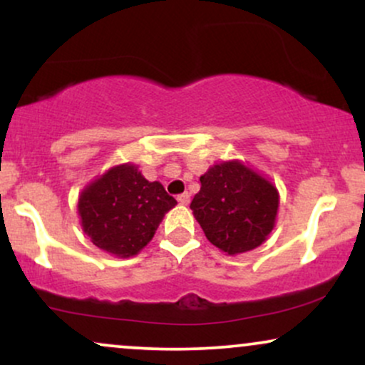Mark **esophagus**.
Masks as SVG:
<instances>
[{"label":"esophagus","instance_id":"1","mask_svg":"<svg viewBox=\"0 0 365 365\" xmlns=\"http://www.w3.org/2000/svg\"><path fill=\"white\" fill-rule=\"evenodd\" d=\"M177 200L180 204H183V206H187V204L190 202V195H188V192H183V194H180L177 197Z\"/></svg>","mask_w":365,"mask_h":365}]
</instances>
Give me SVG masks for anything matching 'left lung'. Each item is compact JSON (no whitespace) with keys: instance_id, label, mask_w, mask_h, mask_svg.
I'll return each mask as SVG.
<instances>
[{"instance_id":"8db88e82","label":"left lung","mask_w":365,"mask_h":365,"mask_svg":"<svg viewBox=\"0 0 365 365\" xmlns=\"http://www.w3.org/2000/svg\"><path fill=\"white\" fill-rule=\"evenodd\" d=\"M278 206V190L269 180L244 163L225 161L200 177V190L190 209L207 240L235 255L266 242L274 228Z\"/></svg>"}]
</instances>
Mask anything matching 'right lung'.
I'll list each match as a JSON object with an SVG mask.
<instances>
[{"mask_svg": "<svg viewBox=\"0 0 365 365\" xmlns=\"http://www.w3.org/2000/svg\"><path fill=\"white\" fill-rule=\"evenodd\" d=\"M175 204L161 183L145 180L135 165L127 163L83 188L77 207L92 244L116 257H132L153 240Z\"/></svg>", "mask_w": 365, "mask_h": 365, "instance_id": "obj_1", "label": "right lung"}]
</instances>
